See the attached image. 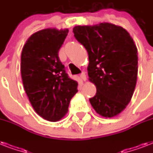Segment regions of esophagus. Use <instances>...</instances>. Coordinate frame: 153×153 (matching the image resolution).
<instances>
[{
	"mask_svg": "<svg viewBox=\"0 0 153 153\" xmlns=\"http://www.w3.org/2000/svg\"><path fill=\"white\" fill-rule=\"evenodd\" d=\"M79 77H80V79H81L82 81H86V75L84 72H82V73L79 75Z\"/></svg>",
	"mask_w": 153,
	"mask_h": 153,
	"instance_id": "1",
	"label": "esophagus"
}]
</instances>
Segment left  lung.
I'll use <instances>...</instances> for the list:
<instances>
[{
  "instance_id": "obj_1",
  "label": "left lung",
  "mask_w": 153,
  "mask_h": 153,
  "mask_svg": "<svg viewBox=\"0 0 153 153\" xmlns=\"http://www.w3.org/2000/svg\"><path fill=\"white\" fill-rule=\"evenodd\" d=\"M74 37L89 55V80L97 92L90 102L104 117L126 109L135 90L138 71L137 48L125 28L110 23L75 26Z\"/></svg>"
}]
</instances>
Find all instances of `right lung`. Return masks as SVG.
Here are the masks:
<instances>
[{"label": "right lung", "instance_id": "1", "mask_svg": "<svg viewBox=\"0 0 153 153\" xmlns=\"http://www.w3.org/2000/svg\"><path fill=\"white\" fill-rule=\"evenodd\" d=\"M68 29L46 28L32 34L21 53L23 85L37 114L49 121L62 119L68 111L78 82L70 79L58 53Z\"/></svg>", "mask_w": 153, "mask_h": 153}]
</instances>
